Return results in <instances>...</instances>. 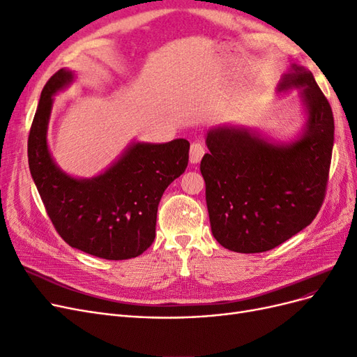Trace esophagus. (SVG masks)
<instances>
[{"instance_id": "1", "label": "esophagus", "mask_w": 357, "mask_h": 357, "mask_svg": "<svg viewBox=\"0 0 357 357\" xmlns=\"http://www.w3.org/2000/svg\"><path fill=\"white\" fill-rule=\"evenodd\" d=\"M204 153H205V147L201 143H193L190 146V153H189L190 164H198V162L202 159Z\"/></svg>"}]
</instances>
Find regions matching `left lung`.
<instances>
[{"mask_svg":"<svg viewBox=\"0 0 357 357\" xmlns=\"http://www.w3.org/2000/svg\"><path fill=\"white\" fill-rule=\"evenodd\" d=\"M299 91L305 123L289 142H273L252 128L220 125L205 137L201 160L211 232L236 253H262L314 220L325 199L333 114L314 75L291 63L277 92Z\"/></svg>","mask_w":357,"mask_h":357,"instance_id":"obj_1","label":"left lung"}]
</instances>
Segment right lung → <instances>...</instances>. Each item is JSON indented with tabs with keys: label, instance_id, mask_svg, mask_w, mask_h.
<instances>
[{
	"label": "right lung",
	"instance_id": "add662e5",
	"mask_svg": "<svg viewBox=\"0 0 357 357\" xmlns=\"http://www.w3.org/2000/svg\"><path fill=\"white\" fill-rule=\"evenodd\" d=\"M62 68L49 79L28 137V164L49 218L62 240L88 255L123 261L152 245L165 189L185 172L189 142L129 144L101 174L77 178L62 171L47 146L53 96L74 82Z\"/></svg>",
	"mask_w": 357,
	"mask_h": 357
}]
</instances>
